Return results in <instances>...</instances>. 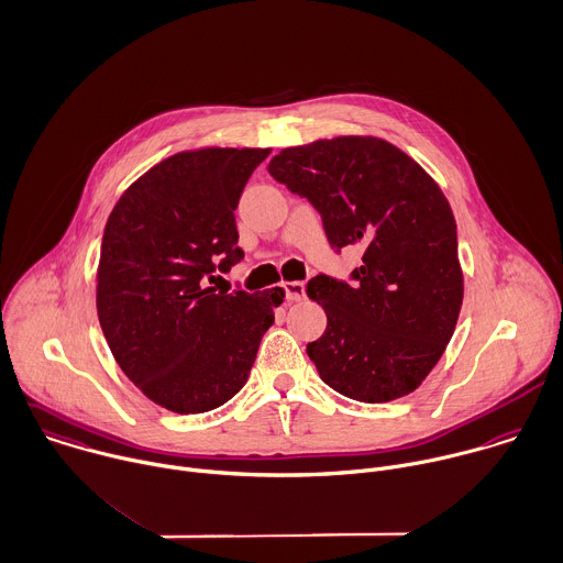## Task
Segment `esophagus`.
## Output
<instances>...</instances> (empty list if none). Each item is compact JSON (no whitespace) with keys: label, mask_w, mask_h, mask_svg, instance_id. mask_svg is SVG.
Here are the masks:
<instances>
[{"label":"esophagus","mask_w":563,"mask_h":563,"mask_svg":"<svg viewBox=\"0 0 563 563\" xmlns=\"http://www.w3.org/2000/svg\"><path fill=\"white\" fill-rule=\"evenodd\" d=\"M282 288H284L288 301H301V299H306V286H303V282H284Z\"/></svg>","instance_id":"1"}]
</instances>
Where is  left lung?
Instances as JSON below:
<instances>
[{
	"label": "left lung",
	"instance_id": "1",
	"mask_svg": "<svg viewBox=\"0 0 563 563\" xmlns=\"http://www.w3.org/2000/svg\"><path fill=\"white\" fill-rule=\"evenodd\" d=\"M275 181L321 213L330 246H363L343 282L317 275L308 297L328 328L308 343L321 379L379 404L412 393L450 343L463 303L456 222L441 188L406 153L377 137H336L284 148Z\"/></svg>",
	"mask_w": 563,
	"mask_h": 563
}]
</instances>
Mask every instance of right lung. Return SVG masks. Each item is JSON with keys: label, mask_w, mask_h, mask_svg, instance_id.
I'll list each match as a JSON object with an SVG mask.
<instances>
[{"label": "right lung", "mask_w": 563, "mask_h": 563, "mask_svg": "<svg viewBox=\"0 0 563 563\" xmlns=\"http://www.w3.org/2000/svg\"><path fill=\"white\" fill-rule=\"evenodd\" d=\"M268 148H202L151 168L113 207L100 249L98 319L111 354L155 404L207 412L251 374L282 288H205L242 262L235 207Z\"/></svg>", "instance_id": "right-lung-1"}]
</instances>
